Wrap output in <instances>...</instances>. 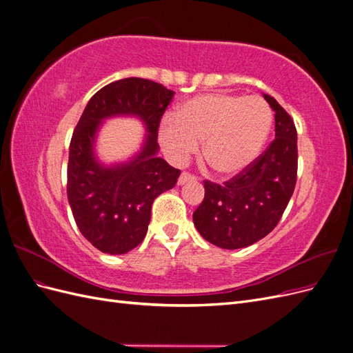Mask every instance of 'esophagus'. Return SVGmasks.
Masks as SVG:
<instances>
[{
    "label": "esophagus",
    "mask_w": 353,
    "mask_h": 353,
    "mask_svg": "<svg viewBox=\"0 0 353 353\" xmlns=\"http://www.w3.org/2000/svg\"><path fill=\"white\" fill-rule=\"evenodd\" d=\"M190 181H197V176L193 175V174H190V172H183L178 178V184L183 185L185 183H190Z\"/></svg>",
    "instance_id": "obj_1"
}]
</instances>
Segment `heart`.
<instances>
[{
    "label": "heart",
    "mask_w": 353,
    "mask_h": 353,
    "mask_svg": "<svg viewBox=\"0 0 353 353\" xmlns=\"http://www.w3.org/2000/svg\"><path fill=\"white\" fill-rule=\"evenodd\" d=\"M271 126L272 112L261 97L203 94L160 123L159 141L174 160H184L205 141L203 162L221 176H234L259 156Z\"/></svg>",
    "instance_id": "obj_1"
}]
</instances>
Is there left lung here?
Masks as SVG:
<instances>
[{"instance_id": "obj_1", "label": "left lung", "mask_w": 353, "mask_h": 353, "mask_svg": "<svg viewBox=\"0 0 353 353\" xmlns=\"http://www.w3.org/2000/svg\"><path fill=\"white\" fill-rule=\"evenodd\" d=\"M275 112V140L243 172L222 184L205 179V199L193 213L201 237L222 249H241L276 227L297 179V132L281 105L263 94Z\"/></svg>"}]
</instances>
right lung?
<instances>
[{
    "mask_svg": "<svg viewBox=\"0 0 353 353\" xmlns=\"http://www.w3.org/2000/svg\"><path fill=\"white\" fill-rule=\"evenodd\" d=\"M174 91L143 78H126L95 92L74 128L68 163V199L74 222L95 249L123 254L140 244L154 199L174 188L179 169L157 157V131ZM113 114H137L151 132L132 163L103 168L92 153L99 121Z\"/></svg>",
    "mask_w": 353,
    "mask_h": 353,
    "instance_id": "obj_1",
    "label": "right lung"
}]
</instances>
